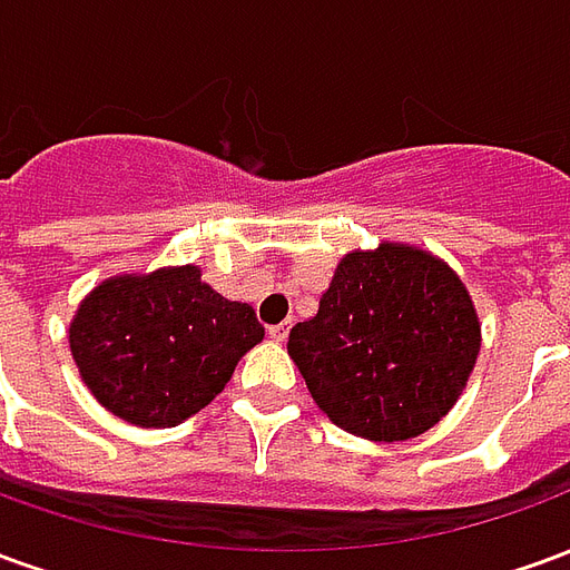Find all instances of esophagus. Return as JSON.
<instances>
[{"label":"esophagus","instance_id":"34e87169","mask_svg":"<svg viewBox=\"0 0 570 570\" xmlns=\"http://www.w3.org/2000/svg\"><path fill=\"white\" fill-rule=\"evenodd\" d=\"M268 335H272L274 342H284L286 335H289V323H277V326H268Z\"/></svg>","mask_w":570,"mask_h":570}]
</instances>
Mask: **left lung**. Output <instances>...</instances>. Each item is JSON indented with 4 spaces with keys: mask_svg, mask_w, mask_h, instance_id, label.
I'll use <instances>...</instances> for the list:
<instances>
[{
    "mask_svg": "<svg viewBox=\"0 0 570 570\" xmlns=\"http://www.w3.org/2000/svg\"><path fill=\"white\" fill-rule=\"evenodd\" d=\"M479 317L461 277L409 244L354 249L286 351L314 403L354 436L412 440L458 403L476 366Z\"/></svg>",
    "mask_w": 570,
    "mask_h": 570,
    "instance_id": "8db88e82",
    "label": "left lung"
}]
</instances>
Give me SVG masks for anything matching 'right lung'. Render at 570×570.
I'll return each instance as SVG.
<instances>
[{
	"mask_svg": "<svg viewBox=\"0 0 570 570\" xmlns=\"http://www.w3.org/2000/svg\"><path fill=\"white\" fill-rule=\"evenodd\" d=\"M262 338L256 311L204 284L198 265L109 277L69 323L81 382L100 406L137 428L191 419Z\"/></svg>",
	"mask_w": 570,
	"mask_h": 570,
	"instance_id": "obj_1",
	"label": "right lung"
}]
</instances>
